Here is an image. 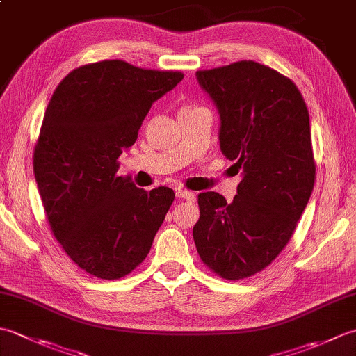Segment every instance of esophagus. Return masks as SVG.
<instances>
[{"mask_svg":"<svg viewBox=\"0 0 356 356\" xmlns=\"http://www.w3.org/2000/svg\"><path fill=\"white\" fill-rule=\"evenodd\" d=\"M176 195L179 199H184L188 202H194L195 200V194L193 191H186V190H177Z\"/></svg>","mask_w":356,"mask_h":356,"instance_id":"obj_1","label":"esophagus"}]
</instances>
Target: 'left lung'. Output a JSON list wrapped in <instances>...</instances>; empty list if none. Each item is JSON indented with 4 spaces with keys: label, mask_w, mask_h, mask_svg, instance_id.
<instances>
[{
    "label": "left lung",
    "mask_w": 356,
    "mask_h": 356,
    "mask_svg": "<svg viewBox=\"0 0 356 356\" xmlns=\"http://www.w3.org/2000/svg\"><path fill=\"white\" fill-rule=\"evenodd\" d=\"M220 113L222 153L241 182L231 203L199 194L193 237L202 261L225 280L268 268L297 228L315 184L309 111L293 82L255 61L195 73Z\"/></svg>",
    "instance_id": "left-lung-1"
}]
</instances>
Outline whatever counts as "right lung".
<instances>
[{
	"mask_svg": "<svg viewBox=\"0 0 356 356\" xmlns=\"http://www.w3.org/2000/svg\"><path fill=\"white\" fill-rule=\"evenodd\" d=\"M182 79V72L111 59L78 67L53 92L33 151L35 179L53 236L97 278H122L145 260L174 200L171 188L145 191L118 176V159L153 102Z\"/></svg>",
	"mask_w": 356,
	"mask_h": 356,
	"instance_id": "add662e5",
	"label": "right lung"
}]
</instances>
